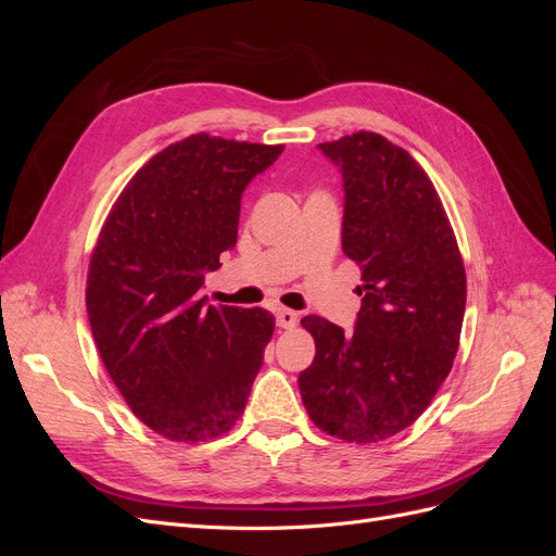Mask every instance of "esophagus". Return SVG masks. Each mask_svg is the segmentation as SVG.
I'll return each mask as SVG.
<instances>
[{
    "instance_id": "1",
    "label": "esophagus",
    "mask_w": 556,
    "mask_h": 556,
    "mask_svg": "<svg viewBox=\"0 0 556 556\" xmlns=\"http://www.w3.org/2000/svg\"><path fill=\"white\" fill-rule=\"evenodd\" d=\"M276 323L280 329H294L299 323V315L290 308H278L276 311Z\"/></svg>"
}]
</instances>
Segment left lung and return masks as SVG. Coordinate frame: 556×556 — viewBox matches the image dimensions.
<instances>
[{"mask_svg":"<svg viewBox=\"0 0 556 556\" xmlns=\"http://www.w3.org/2000/svg\"><path fill=\"white\" fill-rule=\"evenodd\" d=\"M319 150L341 166L343 252L362 268L355 331L319 315L301 327L315 359L299 376L313 425L378 443L427 410L459 348L466 271L443 201L406 150L355 131Z\"/></svg>","mask_w":556,"mask_h":556,"instance_id":"obj_1","label":"left lung"}]
</instances>
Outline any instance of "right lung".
I'll list each match as a JSON object with an SVG mask.
<instances>
[{
  "instance_id": "right-lung-1",
  "label": "right lung",
  "mask_w": 556,
  "mask_h": 556,
  "mask_svg": "<svg viewBox=\"0 0 556 556\" xmlns=\"http://www.w3.org/2000/svg\"><path fill=\"white\" fill-rule=\"evenodd\" d=\"M280 153L192 134L134 174L99 231L86 288L99 357L131 413L169 441L227 433L260 374L274 315L208 306L199 290L237 245L248 182Z\"/></svg>"
}]
</instances>
